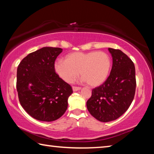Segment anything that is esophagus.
<instances>
[{"label": "esophagus", "instance_id": "obj_1", "mask_svg": "<svg viewBox=\"0 0 154 154\" xmlns=\"http://www.w3.org/2000/svg\"><path fill=\"white\" fill-rule=\"evenodd\" d=\"M81 89V87L79 86H72V90L73 91H78Z\"/></svg>", "mask_w": 154, "mask_h": 154}]
</instances>
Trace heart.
Wrapping results in <instances>:
<instances>
[{"instance_id":"b5f03b06","label":"heart","mask_w":154,"mask_h":154,"mask_svg":"<svg viewBox=\"0 0 154 154\" xmlns=\"http://www.w3.org/2000/svg\"><path fill=\"white\" fill-rule=\"evenodd\" d=\"M111 60L104 51H76L69 54L66 60H58L54 63L56 73L64 82L72 83L79 73L91 86H98L107 78Z\"/></svg>"}]
</instances>
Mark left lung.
<instances>
[{
	"label": "left lung",
	"instance_id": "left-lung-1",
	"mask_svg": "<svg viewBox=\"0 0 154 154\" xmlns=\"http://www.w3.org/2000/svg\"><path fill=\"white\" fill-rule=\"evenodd\" d=\"M113 58L110 75L102 85L94 88L87 108L94 118L108 122L123 115L133 100L136 76L133 62L119 49L109 48Z\"/></svg>",
	"mask_w": 154,
	"mask_h": 154
}]
</instances>
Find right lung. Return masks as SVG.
<instances>
[{
  "label": "right lung",
  "mask_w": 154,
  "mask_h": 154,
  "mask_svg": "<svg viewBox=\"0 0 154 154\" xmlns=\"http://www.w3.org/2000/svg\"><path fill=\"white\" fill-rule=\"evenodd\" d=\"M62 51L60 48L45 47L28 54L18 65L16 87L20 103L38 120H56L67 109L72 87L54 69Z\"/></svg>",
  "instance_id": "add662e5"
}]
</instances>
